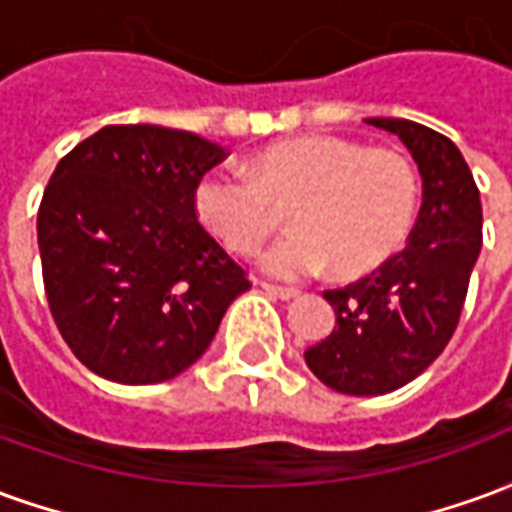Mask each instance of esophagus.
Instances as JSON below:
<instances>
[{
  "mask_svg": "<svg viewBox=\"0 0 512 512\" xmlns=\"http://www.w3.org/2000/svg\"><path fill=\"white\" fill-rule=\"evenodd\" d=\"M263 290H266L268 296H274V299L282 301H290L299 296V290L296 288H282V285H271V282H263Z\"/></svg>",
  "mask_w": 512,
  "mask_h": 512,
  "instance_id": "esophagus-1",
  "label": "esophagus"
}]
</instances>
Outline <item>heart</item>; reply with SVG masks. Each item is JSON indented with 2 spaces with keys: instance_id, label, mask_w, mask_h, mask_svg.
Here are the masks:
<instances>
[{
  "instance_id": "obj_1",
  "label": "heart",
  "mask_w": 512,
  "mask_h": 512,
  "mask_svg": "<svg viewBox=\"0 0 512 512\" xmlns=\"http://www.w3.org/2000/svg\"><path fill=\"white\" fill-rule=\"evenodd\" d=\"M246 175L208 172L194 211L235 255H255L288 208L293 233L268 249L266 268L301 277L332 266L365 277L406 244L417 216L419 180L403 153L348 136L279 139L246 158Z\"/></svg>"
}]
</instances>
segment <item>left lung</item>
Here are the masks:
<instances>
[{"label": "left lung", "mask_w": 512, "mask_h": 512, "mask_svg": "<svg viewBox=\"0 0 512 512\" xmlns=\"http://www.w3.org/2000/svg\"><path fill=\"white\" fill-rule=\"evenodd\" d=\"M365 123L408 147L422 175V208L397 255L359 282L323 293L337 323L304 359L323 384L359 397L406 386L447 348L483 246L480 191L461 150L411 120Z\"/></svg>", "instance_id": "left-lung-1"}]
</instances>
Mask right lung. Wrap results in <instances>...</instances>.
I'll list each match as a JSON object with an SVG mask.
<instances>
[{"label":"right lung","mask_w":512,"mask_h":512,"mask_svg":"<svg viewBox=\"0 0 512 512\" xmlns=\"http://www.w3.org/2000/svg\"><path fill=\"white\" fill-rule=\"evenodd\" d=\"M224 147L191 131L106 126L62 158L38 211L46 299L76 359L117 384L200 359L252 288L194 211Z\"/></svg>","instance_id":"right-lung-1"}]
</instances>
